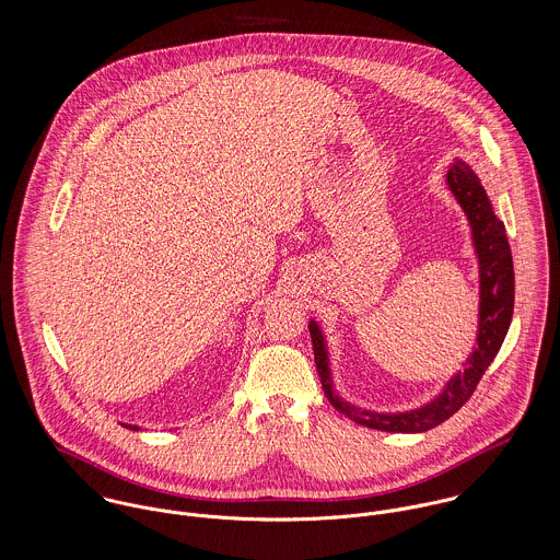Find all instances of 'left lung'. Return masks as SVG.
<instances>
[{
	"mask_svg": "<svg viewBox=\"0 0 560 560\" xmlns=\"http://www.w3.org/2000/svg\"><path fill=\"white\" fill-rule=\"evenodd\" d=\"M446 185L459 207L464 209L475 254L479 260V329H477V347L464 362V371H457L438 397L427 400L420 407L407 411H375L353 405L342 399L334 386V373L329 362L327 338L319 323L311 319L308 329L313 338L315 364L319 371L320 386L327 400L345 413L349 420L390 433H422L429 431L444 420H448L470 395L500 351L504 336L509 331L515 302V276H513V258L506 241L504 224L495 218L491 200L480 185V178L466 161H455L446 172Z\"/></svg>",
	"mask_w": 560,
	"mask_h": 560,
	"instance_id": "1",
	"label": "left lung"
}]
</instances>
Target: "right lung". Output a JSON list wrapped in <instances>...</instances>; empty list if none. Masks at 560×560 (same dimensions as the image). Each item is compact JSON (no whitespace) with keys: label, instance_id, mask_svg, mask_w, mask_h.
<instances>
[{"label":"right lung","instance_id":"1","mask_svg":"<svg viewBox=\"0 0 560 560\" xmlns=\"http://www.w3.org/2000/svg\"><path fill=\"white\" fill-rule=\"evenodd\" d=\"M122 427H127V429H131V431H142V427H138V424H125V422H122Z\"/></svg>","mask_w":560,"mask_h":560}]
</instances>
